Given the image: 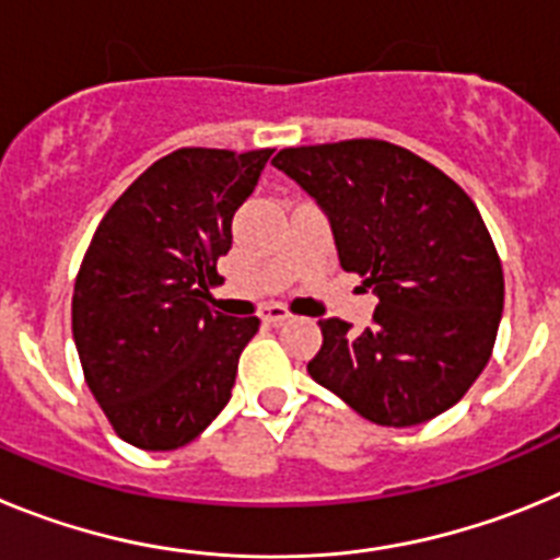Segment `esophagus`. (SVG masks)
I'll list each match as a JSON object with an SVG mask.
<instances>
[{
	"label": "esophagus",
	"instance_id": "esophagus-1",
	"mask_svg": "<svg viewBox=\"0 0 560 560\" xmlns=\"http://www.w3.org/2000/svg\"><path fill=\"white\" fill-rule=\"evenodd\" d=\"M289 308L285 305H266L264 311H260V319H264L266 325H283L285 319H289Z\"/></svg>",
	"mask_w": 560,
	"mask_h": 560
}]
</instances>
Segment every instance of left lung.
<instances>
[{"instance_id":"left-lung-1","label":"left lung","mask_w":560,"mask_h":560,"mask_svg":"<svg viewBox=\"0 0 560 560\" xmlns=\"http://www.w3.org/2000/svg\"><path fill=\"white\" fill-rule=\"evenodd\" d=\"M271 165L328 215L339 264L373 285V325L323 319L308 373L378 427L452 409L491 359L504 277L477 205L443 171L384 140L283 148Z\"/></svg>"}]
</instances>
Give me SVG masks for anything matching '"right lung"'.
Listing matches in <instances>:
<instances>
[{"label": "right lung", "mask_w": 560, "mask_h": 560, "mask_svg": "<svg viewBox=\"0 0 560 560\" xmlns=\"http://www.w3.org/2000/svg\"><path fill=\"white\" fill-rule=\"evenodd\" d=\"M271 148H179L153 162L89 244L72 296L83 375L114 432L145 452L199 438L230 404L260 319L212 308L232 219Z\"/></svg>", "instance_id": "1"}]
</instances>
